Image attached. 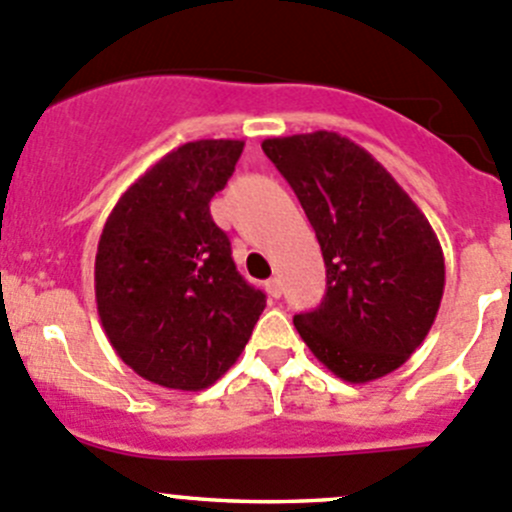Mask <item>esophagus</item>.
Instances as JSON below:
<instances>
[{
	"label": "esophagus",
	"instance_id": "34e87169",
	"mask_svg": "<svg viewBox=\"0 0 512 512\" xmlns=\"http://www.w3.org/2000/svg\"><path fill=\"white\" fill-rule=\"evenodd\" d=\"M265 290H267V295H270V297H280L282 295V282L277 280V277H272V280L265 282Z\"/></svg>",
	"mask_w": 512,
	"mask_h": 512
}]
</instances>
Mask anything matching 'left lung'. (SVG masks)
<instances>
[{
	"mask_svg": "<svg viewBox=\"0 0 512 512\" xmlns=\"http://www.w3.org/2000/svg\"><path fill=\"white\" fill-rule=\"evenodd\" d=\"M320 242L327 292L295 315L312 355L340 380L398 370L433 327L445 257L428 217L375 157L337 132L262 142Z\"/></svg>",
	"mask_w": 512,
	"mask_h": 512,
	"instance_id": "obj_1",
	"label": "left lung"
}]
</instances>
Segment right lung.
Masks as SVG:
<instances>
[{"label": "right lung", "mask_w": 512, "mask_h": 512, "mask_svg": "<svg viewBox=\"0 0 512 512\" xmlns=\"http://www.w3.org/2000/svg\"><path fill=\"white\" fill-rule=\"evenodd\" d=\"M242 147L197 140L172 150L127 187L99 237L94 297L104 332L124 365L162 388H210L265 310V292L242 280L210 215Z\"/></svg>", "instance_id": "right-lung-1"}]
</instances>
